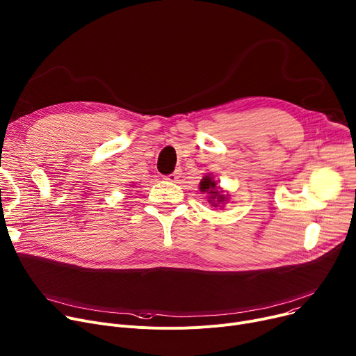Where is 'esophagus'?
<instances>
[{"mask_svg":"<svg viewBox=\"0 0 356 356\" xmlns=\"http://www.w3.org/2000/svg\"><path fill=\"white\" fill-rule=\"evenodd\" d=\"M179 177H181V171H175V172H172L170 175H165V179L170 181V182H177L179 179Z\"/></svg>","mask_w":356,"mask_h":356,"instance_id":"obj_1","label":"esophagus"}]
</instances>
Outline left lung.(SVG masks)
I'll use <instances>...</instances> for the list:
<instances>
[{"instance_id": "left-lung-1", "label": "left lung", "mask_w": 356, "mask_h": 356, "mask_svg": "<svg viewBox=\"0 0 356 356\" xmlns=\"http://www.w3.org/2000/svg\"><path fill=\"white\" fill-rule=\"evenodd\" d=\"M200 189L202 191V193L209 194V202L213 204V207H216V204L224 202L227 200V197L221 193V191H218L216 182L211 177H204V179L200 184Z\"/></svg>"}]
</instances>
